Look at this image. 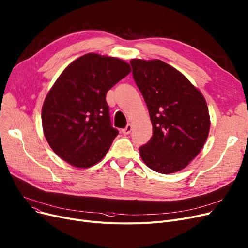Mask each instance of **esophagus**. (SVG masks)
Here are the masks:
<instances>
[{
  "label": "esophagus",
  "mask_w": 248,
  "mask_h": 248,
  "mask_svg": "<svg viewBox=\"0 0 248 248\" xmlns=\"http://www.w3.org/2000/svg\"><path fill=\"white\" fill-rule=\"evenodd\" d=\"M132 129H133V125L132 124H127L124 128H123V134L124 135H128L129 133H131L132 132Z\"/></svg>",
  "instance_id": "1"
}]
</instances>
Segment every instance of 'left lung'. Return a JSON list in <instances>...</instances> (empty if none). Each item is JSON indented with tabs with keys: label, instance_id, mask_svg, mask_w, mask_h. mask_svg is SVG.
Instances as JSON below:
<instances>
[{
	"label": "left lung",
	"instance_id": "8db88e82",
	"mask_svg": "<svg viewBox=\"0 0 248 248\" xmlns=\"http://www.w3.org/2000/svg\"><path fill=\"white\" fill-rule=\"evenodd\" d=\"M133 76L144 97L153 136L140 148L141 160L161 174L178 172L202 150L210 116L203 94L162 60L132 59Z\"/></svg>",
	"mask_w": 248,
	"mask_h": 248
}]
</instances>
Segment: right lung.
Here are the masks:
<instances>
[{"instance_id":"add662e5","label":"right lung","mask_w":248,"mask_h":248,"mask_svg":"<svg viewBox=\"0 0 248 248\" xmlns=\"http://www.w3.org/2000/svg\"><path fill=\"white\" fill-rule=\"evenodd\" d=\"M131 70L122 59L88 53L60 74L41 117L48 144L62 160L84 169L107 155L119 131L111 126L106 95Z\"/></svg>"}]
</instances>
